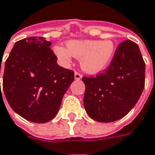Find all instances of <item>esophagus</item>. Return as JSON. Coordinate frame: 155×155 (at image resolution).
Returning <instances> with one entry per match:
<instances>
[{
	"label": "esophagus",
	"instance_id": "obj_1",
	"mask_svg": "<svg viewBox=\"0 0 155 155\" xmlns=\"http://www.w3.org/2000/svg\"><path fill=\"white\" fill-rule=\"evenodd\" d=\"M74 78L75 80H80L82 78V75L78 73V72H75V74H74Z\"/></svg>",
	"mask_w": 155,
	"mask_h": 155
}]
</instances>
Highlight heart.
I'll return each mask as SVG.
<instances>
[{
	"mask_svg": "<svg viewBox=\"0 0 155 155\" xmlns=\"http://www.w3.org/2000/svg\"><path fill=\"white\" fill-rule=\"evenodd\" d=\"M115 51V44L110 40H72L67 42V48H54V53L61 64L68 65L74 57L80 59L81 68L88 74H97L107 68Z\"/></svg>",
	"mask_w": 155,
	"mask_h": 155,
	"instance_id": "1",
	"label": "heart"
}]
</instances>
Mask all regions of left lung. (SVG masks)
Masks as SVG:
<instances>
[{
    "label": "left lung",
    "instance_id": "1",
    "mask_svg": "<svg viewBox=\"0 0 155 155\" xmlns=\"http://www.w3.org/2000/svg\"><path fill=\"white\" fill-rule=\"evenodd\" d=\"M145 63L139 48L132 41L122 42L107 71L96 78H83V104L93 120L111 123L124 118L144 87Z\"/></svg>",
    "mask_w": 155,
    "mask_h": 155
}]
</instances>
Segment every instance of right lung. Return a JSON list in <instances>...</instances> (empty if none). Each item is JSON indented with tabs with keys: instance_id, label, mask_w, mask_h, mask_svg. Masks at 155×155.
<instances>
[{
	"instance_id": "add662e5",
	"label": "right lung",
	"mask_w": 155,
	"mask_h": 155,
	"mask_svg": "<svg viewBox=\"0 0 155 155\" xmlns=\"http://www.w3.org/2000/svg\"><path fill=\"white\" fill-rule=\"evenodd\" d=\"M51 45L44 37L24 38L15 43L5 63L6 100L17 114L37 124L49 122L57 115L74 81V72L57 63Z\"/></svg>"
}]
</instances>
